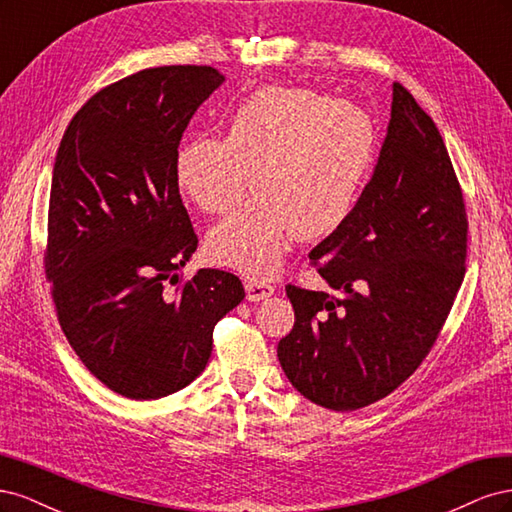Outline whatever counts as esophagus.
I'll return each instance as SVG.
<instances>
[{
  "mask_svg": "<svg viewBox=\"0 0 512 512\" xmlns=\"http://www.w3.org/2000/svg\"><path fill=\"white\" fill-rule=\"evenodd\" d=\"M245 292H247V301H265L275 294V286L265 282V280H256V277H247L245 280Z\"/></svg>",
  "mask_w": 512,
  "mask_h": 512,
  "instance_id": "obj_1",
  "label": "esophagus"
}]
</instances>
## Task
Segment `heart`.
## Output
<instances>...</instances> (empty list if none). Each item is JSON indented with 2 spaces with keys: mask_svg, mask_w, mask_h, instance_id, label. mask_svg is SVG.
<instances>
[{
  "mask_svg": "<svg viewBox=\"0 0 512 512\" xmlns=\"http://www.w3.org/2000/svg\"><path fill=\"white\" fill-rule=\"evenodd\" d=\"M376 153V123L350 100L305 87H260L228 115L224 138L194 136L175 156L179 190L226 213L252 185L258 198L213 226L207 254L267 277L292 243L322 239L350 215Z\"/></svg>",
  "mask_w": 512,
  "mask_h": 512,
  "instance_id": "b5f03b06",
  "label": "heart"
}]
</instances>
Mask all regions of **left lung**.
I'll return each instance as SVG.
<instances>
[{"instance_id": "8db88e82", "label": "left lung", "mask_w": 512, "mask_h": 512, "mask_svg": "<svg viewBox=\"0 0 512 512\" xmlns=\"http://www.w3.org/2000/svg\"><path fill=\"white\" fill-rule=\"evenodd\" d=\"M463 194L433 119L395 83L380 158L346 222L309 260L333 292L286 286V378L335 412L393 393L436 344L466 275Z\"/></svg>"}]
</instances>
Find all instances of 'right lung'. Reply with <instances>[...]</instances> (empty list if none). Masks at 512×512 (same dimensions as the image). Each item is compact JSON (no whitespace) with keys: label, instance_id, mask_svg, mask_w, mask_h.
Instances as JSON below:
<instances>
[{"label":"right lung","instance_id":"1","mask_svg":"<svg viewBox=\"0 0 512 512\" xmlns=\"http://www.w3.org/2000/svg\"><path fill=\"white\" fill-rule=\"evenodd\" d=\"M222 83L211 66L141 70L91 96L57 149L46 280L70 346L123 397L160 399L203 374L215 324L245 297L220 269L177 275L198 237L175 156Z\"/></svg>","mask_w":512,"mask_h":512}]
</instances>
